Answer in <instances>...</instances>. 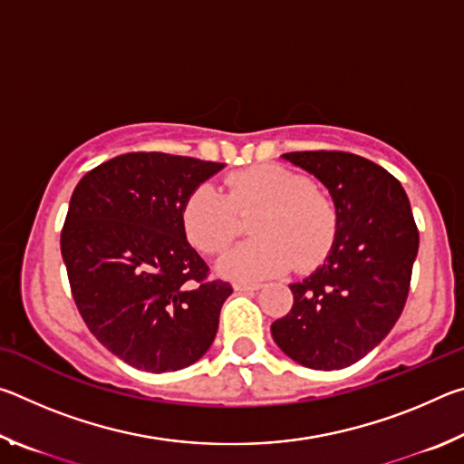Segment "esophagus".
Instances as JSON below:
<instances>
[{"instance_id": "1", "label": "esophagus", "mask_w": 464, "mask_h": 464, "mask_svg": "<svg viewBox=\"0 0 464 464\" xmlns=\"http://www.w3.org/2000/svg\"><path fill=\"white\" fill-rule=\"evenodd\" d=\"M260 286L262 285H257V282H246V280L233 282V288L237 290V293H254V290H257Z\"/></svg>"}]
</instances>
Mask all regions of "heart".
<instances>
[{
  "label": "heart",
  "instance_id": "obj_1",
  "mask_svg": "<svg viewBox=\"0 0 464 464\" xmlns=\"http://www.w3.org/2000/svg\"><path fill=\"white\" fill-rule=\"evenodd\" d=\"M251 239L218 260V272L233 278H266L324 260L337 233L334 202L298 171L266 163L227 178V196L200 184L182 204L188 241L204 254H218L239 233V215H249Z\"/></svg>",
  "mask_w": 464,
  "mask_h": 464
}]
</instances>
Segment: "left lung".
<instances>
[{"mask_svg": "<svg viewBox=\"0 0 464 464\" xmlns=\"http://www.w3.org/2000/svg\"><path fill=\"white\" fill-rule=\"evenodd\" d=\"M282 160L327 188L337 233L325 262L290 285L293 309L274 321L272 337L298 364L340 371L364 358L397 324L420 233L403 186L364 157L295 151Z\"/></svg>", "mask_w": 464, "mask_h": 464, "instance_id": "8db88e82", "label": "left lung"}]
</instances>
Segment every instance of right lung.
Returning a JSON list of instances; mask_svg holds the SVG:
<instances>
[{
	"label": "right lung",
	"mask_w": 464,
	"mask_h": 464,
	"mask_svg": "<svg viewBox=\"0 0 464 464\" xmlns=\"http://www.w3.org/2000/svg\"><path fill=\"white\" fill-rule=\"evenodd\" d=\"M225 166L168 153H127L75 186L61 254L85 325L114 356L174 372L213 343L229 282L186 239L182 204Z\"/></svg>",
	"instance_id": "obj_1"
}]
</instances>
